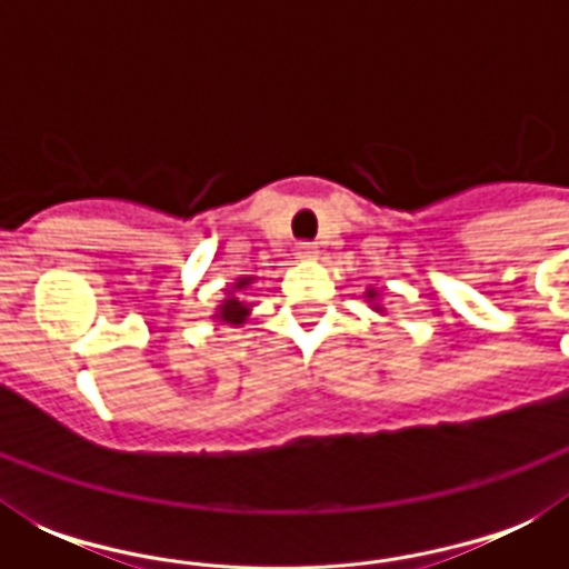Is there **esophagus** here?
<instances>
[{"label": "esophagus", "instance_id": "esophagus-1", "mask_svg": "<svg viewBox=\"0 0 569 569\" xmlns=\"http://www.w3.org/2000/svg\"><path fill=\"white\" fill-rule=\"evenodd\" d=\"M295 257L303 259V262H307V259H316V257H319V248H316L312 241H301V244L295 248Z\"/></svg>", "mask_w": 569, "mask_h": 569}]
</instances>
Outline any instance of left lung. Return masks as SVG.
I'll list each match as a JSON object with an SVG mask.
<instances>
[{"mask_svg":"<svg viewBox=\"0 0 569 569\" xmlns=\"http://www.w3.org/2000/svg\"><path fill=\"white\" fill-rule=\"evenodd\" d=\"M366 298H369V301H378V292H375V289H369V292H366ZM375 310L378 312H383V307H378V303H375Z\"/></svg>","mask_w":569,"mask_h":569,"instance_id":"8db88e82","label":"left lung"}]
</instances>
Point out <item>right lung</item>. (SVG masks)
<instances>
[{
    "mask_svg": "<svg viewBox=\"0 0 569 569\" xmlns=\"http://www.w3.org/2000/svg\"><path fill=\"white\" fill-rule=\"evenodd\" d=\"M250 283H253V277H239V280L232 283V292H227V298H223L221 307H218V312H214V319L223 321V325H232V328L244 325L250 316V303L241 301L236 292H244Z\"/></svg>",
    "mask_w": 569,
    "mask_h": 569,
    "instance_id": "right-lung-1",
    "label": "right lung"
}]
</instances>
